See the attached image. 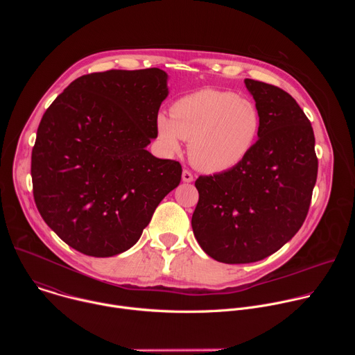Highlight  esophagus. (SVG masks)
I'll use <instances>...</instances> for the list:
<instances>
[{
  "instance_id": "34e87169",
  "label": "esophagus",
  "mask_w": 355,
  "mask_h": 355,
  "mask_svg": "<svg viewBox=\"0 0 355 355\" xmlns=\"http://www.w3.org/2000/svg\"><path fill=\"white\" fill-rule=\"evenodd\" d=\"M182 181L184 182H192L193 181V175L191 174V171H188V170L182 171Z\"/></svg>"
}]
</instances>
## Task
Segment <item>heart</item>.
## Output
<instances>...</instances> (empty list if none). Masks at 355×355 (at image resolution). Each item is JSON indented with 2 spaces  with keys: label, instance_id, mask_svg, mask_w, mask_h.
<instances>
[{
  "label": "heart",
  "instance_id": "1",
  "mask_svg": "<svg viewBox=\"0 0 355 355\" xmlns=\"http://www.w3.org/2000/svg\"><path fill=\"white\" fill-rule=\"evenodd\" d=\"M261 128L257 105L229 91L200 89L180 98L171 118L159 115L157 135L177 153L181 139L189 140L188 155L195 167L222 173L239 166L254 147Z\"/></svg>",
  "mask_w": 355,
  "mask_h": 355
}]
</instances>
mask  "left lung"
<instances>
[{
  "mask_svg": "<svg viewBox=\"0 0 355 355\" xmlns=\"http://www.w3.org/2000/svg\"><path fill=\"white\" fill-rule=\"evenodd\" d=\"M261 115L259 140L236 167L199 175L195 239L226 264L260 261L289 241L306 219L318 178L311 121L284 89L245 78Z\"/></svg>",
  "mask_w": 355,
  "mask_h": 355,
  "instance_id": "left-lung-1",
  "label": "left lung"
}]
</instances>
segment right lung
Masks as SVG:
<instances>
[{"label": "right lung", "mask_w": 355, "mask_h": 355, "mask_svg": "<svg viewBox=\"0 0 355 355\" xmlns=\"http://www.w3.org/2000/svg\"><path fill=\"white\" fill-rule=\"evenodd\" d=\"M168 95L160 69L74 80L42 116L32 148L36 208L64 243L112 257L140 239L182 168L146 150Z\"/></svg>", "instance_id": "obj_1"}]
</instances>
